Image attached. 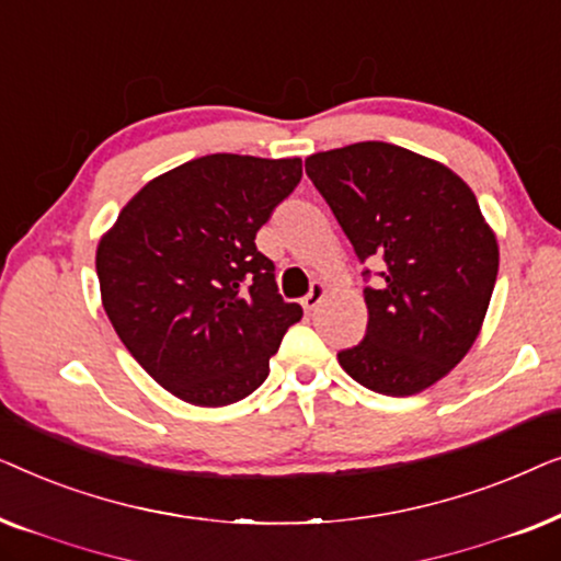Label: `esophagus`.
Listing matches in <instances>:
<instances>
[{
	"instance_id": "esophagus-1",
	"label": "esophagus",
	"mask_w": 561,
	"mask_h": 561,
	"mask_svg": "<svg viewBox=\"0 0 561 561\" xmlns=\"http://www.w3.org/2000/svg\"><path fill=\"white\" fill-rule=\"evenodd\" d=\"M327 296V283L324 280H313L311 283V290L301 298V306L304 311H317V306L321 304V298Z\"/></svg>"
}]
</instances>
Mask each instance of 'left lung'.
Here are the masks:
<instances>
[{"label":"left lung","mask_w":561,"mask_h":561,"mask_svg":"<svg viewBox=\"0 0 561 561\" xmlns=\"http://www.w3.org/2000/svg\"><path fill=\"white\" fill-rule=\"evenodd\" d=\"M306 175L357 257L386 263L365 288V340L340 365L375 393H421L470 352L493 296L501 252L478 198L439 160L390 142L313 152Z\"/></svg>","instance_id":"obj_1"}]
</instances>
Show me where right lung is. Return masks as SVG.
<instances>
[{
  "instance_id": "obj_1",
  "label": "right lung",
  "mask_w": 561,
  "mask_h": 561,
  "mask_svg": "<svg viewBox=\"0 0 561 561\" xmlns=\"http://www.w3.org/2000/svg\"><path fill=\"white\" fill-rule=\"evenodd\" d=\"M301 181V158L214 152L137 191L99 240L96 275L114 332L181 401L217 409L271 373L304 317L275 286L257 229Z\"/></svg>"
}]
</instances>
